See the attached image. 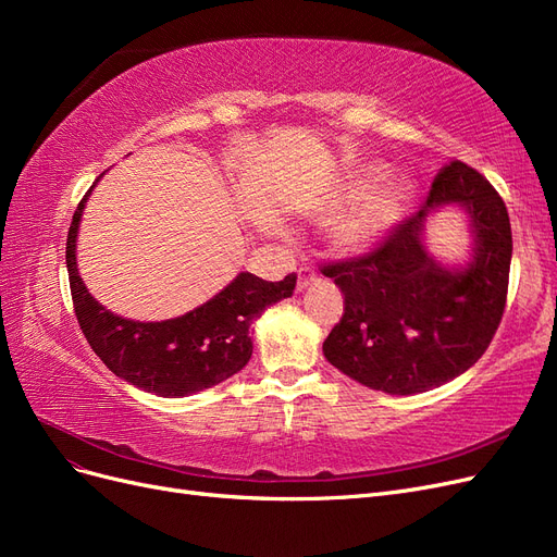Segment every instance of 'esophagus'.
<instances>
[{
  "mask_svg": "<svg viewBox=\"0 0 557 557\" xmlns=\"http://www.w3.org/2000/svg\"><path fill=\"white\" fill-rule=\"evenodd\" d=\"M313 278H315L313 269H299V274H297V293H305L309 285L313 283Z\"/></svg>",
  "mask_w": 557,
  "mask_h": 557,
  "instance_id": "obj_1",
  "label": "esophagus"
}]
</instances>
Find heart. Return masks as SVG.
Instances as JSON below:
<instances>
[{"label":"heart","instance_id":"1","mask_svg":"<svg viewBox=\"0 0 557 557\" xmlns=\"http://www.w3.org/2000/svg\"><path fill=\"white\" fill-rule=\"evenodd\" d=\"M387 176L391 166L385 162H362L309 207L318 221L330 218L327 239L344 256H362L379 248L407 213L413 185L409 181L383 185Z\"/></svg>","mask_w":557,"mask_h":557}]
</instances>
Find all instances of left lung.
Listing matches in <instances>:
<instances>
[{
    "instance_id": "left-lung-1",
    "label": "left lung",
    "mask_w": 557,
    "mask_h": 557,
    "mask_svg": "<svg viewBox=\"0 0 557 557\" xmlns=\"http://www.w3.org/2000/svg\"><path fill=\"white\" fill-rule=\"evenodd\" d=\"M448 206L470 218L472 252L462 265H444L424 244L426 221ZM511 248L502 197L453 160L425 205L379 248L323 269L344 293V315L323 342L327 362L387 395L425 393L465 374L502 320Z\"/></svg>"
}]
</instances>
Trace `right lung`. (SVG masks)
<instances>
[{
	"label": "right lung",
	"instance_id": "right-lung-1",
	"mask_svg": "<svg viewBox=\"0 0 557 557\" xmlns=\"http://www.w3.org/2000/svg\"><path fill=\"white\" fill-rule=\"evenodd\" d=\"M92 188L72 218L66 272L78 325L99 360L117 379L158 397H188L242 372L252 356L250 325L264 309L293 295L297 276L269 283L242 272L205 305L178 318L141 323L117 315L99 305L78 276V225Z\"/></svg>",
	"mask_w": 557,
	"mask_h": 557
}]
</instances>
